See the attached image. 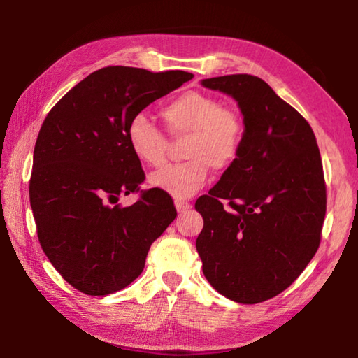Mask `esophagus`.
Returning a JSON list of instances; mask_svg holds the SVG:
<instances>
[{
    "mask_svg": "<svg viewBox=\"0 0 358 358\" xmlns=\"http://www.w3.org/2000/svg\"><path fill=\"white\" fill-rule=\"evenodd\" d=\"M175 208H177L178 213H185V211L192 208V205L189 202H185V201H175Z\"/></svg>",
    "mask_w": 358,
    "mask_h": 358,
    "instance_id": "1",
    "label": "esophagus"
}]
</instances>
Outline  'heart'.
Returning a JSON list of instances; mask_svg holds the SVG:
<instances>
[{
    "label": "heart",
    "instance_id": "b5f03b06",
    "mask_svg": "<svg viewBox=\"0 0 358 358\" xmlns=\"http://www.w3.org/2000/svg\"><path fill=\"white\" fill-rule=\"evenodd\" d=\"M172 136H189L180 164L151 173L150 183L178 201L192 197L208 181L210 167L226 171L238 159L245 142V123L220 99L201 92L180 94L161 110ZM129 148L147 166H161L167 155V137L145 115H136L126 129Z\"/></svg>",
    "mask_w": 358,
    "mask_h": 358
}]
</instances>
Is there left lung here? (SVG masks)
<instances>
[{"instance_id":"obj_1","label":"left lung","mask_w":358,"mask_h":358,"mask_svg":"<svg viewBox=\"0 0 358 358\" xmlns=\"http://www.w3.org/2000/svg\"><path fill=\"white\" fill-rule=\"evenodd\" d=\"M202 85L238 102L245 142L210 196L197 199L203 229L196 248L217 292L254 305L286 290L317 251L327 210L322 161L310 123L262 78L232 74Z\"/></svg>"}]
</instances>
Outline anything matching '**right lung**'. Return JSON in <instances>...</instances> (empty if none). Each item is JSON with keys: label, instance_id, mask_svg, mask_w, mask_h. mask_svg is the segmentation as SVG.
I'll list each match as a JSON object with an SVG mask.
<instances>
[{"label": "right lung", "instance_id": "right-lung-1", "mask_svg": "<svg viewBox=\"0 0 358 358\" xmlns=\"http://www.w3.org/2000/svg\"><path fill=\"white\" fill-rule=\"evenodd\" d=\"M185 71L107 66L59 99L34 145L29 203L42 251L87 295L124 289L142 273L153 241L177 210L164 191H141L142 164L126 129L151 102L191 80ZM141 192L131 208L120 195Z\"/></svg>", "mask_w": 358, "mask_h": 358}]
</instances>
